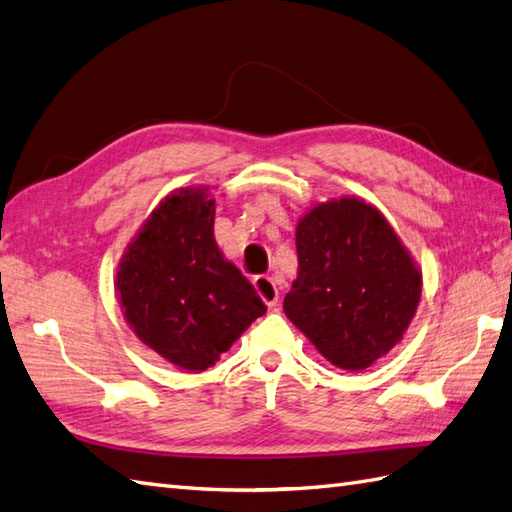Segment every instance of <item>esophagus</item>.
<instances>
[{
  "instance_id": "34e87169",
  "label": "esophagus",
  "mask_w": 512,
  "mask_h": 512,
  "mask_svg": "<svg viewBox=\"0 0 512 512\" xmlns=\"http://www.w3.org/2000/svg\"><path fill=\"white\" fill-rule=\"evenodd\" d=\"M253 283H255L257 294L261 296V299H264V303L268 307H275L277 301H279V290H277L275 281H272L270 277H255Z\"/></svg>"
}]
</instances>
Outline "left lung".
I'll use <instances>...</instances> for the list:
<instances>
[{"label":"left lung","instance_id":"obj_1","mask_svg":"<svg viewBox=\"0 0 512 512\" xmlns=\"http://www.w3.org/2000/svg\"><path fill=\"white\" fill-rule=\"evenodd\" d=\"M296 253L299 277L283 310L331 364L364 371L403 338L421 299V272L373 205H316L296 227Z\"/></svg>","mask_w":512,"mask_h":512}]
</instances>
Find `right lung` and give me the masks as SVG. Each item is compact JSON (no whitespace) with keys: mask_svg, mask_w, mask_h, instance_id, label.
<instances>
[{"mask_svg":"<svg viewBox=\"0 0 512 512\" xmlns=\"http://www.w3.org/2000/svg\"><path fill=\"white\" fill-rule=\"evenodd\" d=\"M207 189L170 194L150 213L120 261L115 288L128 325L161 358L205 371L266 305L222 257Z\"/></svg>","mask_w":512,"mask_h":512,"instance_id":"obj_1","label":"right lung"}]
</instances>
